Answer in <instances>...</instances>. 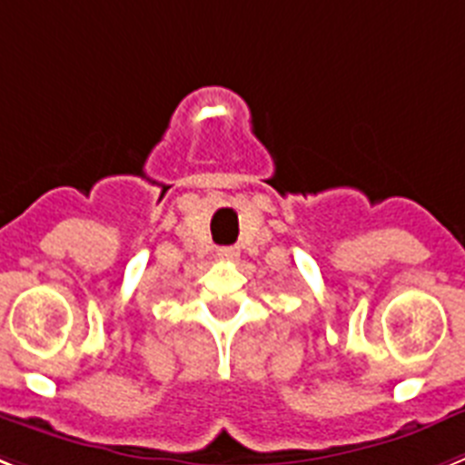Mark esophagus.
<instances>
[{
  "label": "esophagus",
  "mask_w": 465,
  "mask_h": 465,
  "mask_svg": "<svg viewBox=\"0 0 465 465\" xmlns=\"http://www.w3.org/2000/svg\"><path fill=\"white\" fill-rule=\"evenodd\" d=\"M217 257H220L222 262H232L238 257V250L236 248H220L217 250Z\"/></svg>",
  "instance_id": "1"
}]
</instances>
